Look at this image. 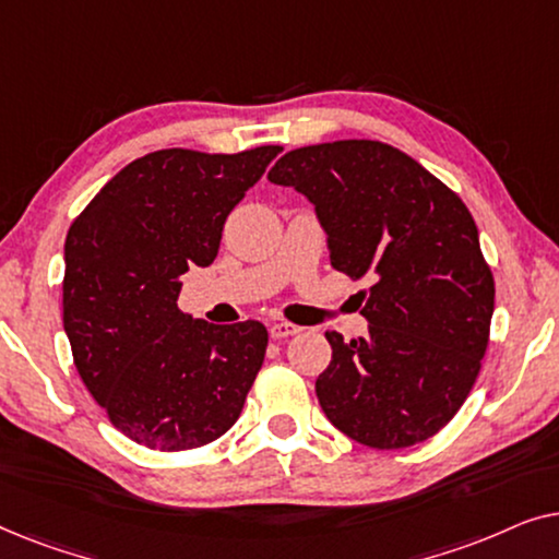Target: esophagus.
<instances>
[{
    "label": "esophagus",
    "mask_w": 559,
    "mask_h": 559,
    "mask_svg": "<svg viewBox=\"0 0 559 559\" xmlns=\"http://www.w3.org/2000/svg\"><path fill=\"white\" fill-rule=\"evenodd\" d=\"M300 331H302L300 325H295V323H285V320H280V323H272V325H270V335H272L274 341H280V338H289V335H297Z\"/></svg>",
    "instance_id": "esophagus-1"
}]
</instances>
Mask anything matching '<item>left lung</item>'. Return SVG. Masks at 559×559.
Returning a JSON list of instances; mask_svg holds the SVG:
<instances>
[{
	"label": "left lung",
	"instance_id": "1",
	"mask_svg": "<svg viewBox=\"0 0 559 559\" xmlns=\"http://www.w3.org/2000/svg\"><path fill=\"white\" fill-rule=\"evenodd\" d=\"M266 178L316 205L335 270L371 282L358 295L369 335L325 333L333 358L316 381L325 417L379 450L432 438L476 384L493 316V277L465 203L373 140L293 150Z\"/></svg>",
	"mask_w": 559,
	"mask_h": 559
}]
</instances>
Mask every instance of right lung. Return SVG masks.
<instances>
[{
    "instance_id": "1",
    "label": "right lung",
    "mask_w": 559,
    "mask_h": 559,
    "mask_svg": "<svg viewBox=\"0 0 559 559\" xmlns=\"http://www.w3.org/2000/svg\"><path fill=\"white\" fill-rule=\"evenodd\" d=\"M280 152H150L114 175L66 236L63 328L75 369L136 445H209L241 415L266 328L186 316L180 277L216 259L228 213Z\"/></svg>"
}]
</instances>
